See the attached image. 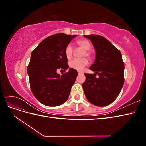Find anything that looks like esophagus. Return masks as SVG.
I'll use <instances>...</instances> for the list:
<instances>
[{
    "mask_svg": "<svg viewBox=\"0 0 146 146\" xmlns=\"http://www.w3.org/2000/svg\"><path fill=\"white\" fill-rule=\"evenodd\" d=\"M83 73L82 72H78V75H81V74H82Z\"/></svg>",
    "mask_w": 146,
    "mask_h": 146,
    "instance_id": "1",
    "label": "esophagus"
}]
</instances>
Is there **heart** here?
<instances>
[{
	"instance_id": "heart-1",
	"label": "heart",
	"mask_w": 146,
	"mask_h": 146,
	"mask_svg": "<svg viewBox=\"0 0 146 146\" xmlns=\"http://www.w3.org/2000/svg\"><path fill=\"white\" fill-rule=\"evenodd\" d=\"M76 44L78 47H80L82 49L85 50L82 55V57L86 56L88 58H91L92 54L89 51V50H90V48H91V45L89 41L84 39H79V40H77L76 41ZM72 47L70 44H68L66 47L64 49V55L66 56V58L68 60L71 59L72 57ZM88 63H88V60L85 58L81 59H74L70 61L69 66L74 69L78 70V71H82L86 66H88Z\"/></svg>"
}]
</instances>
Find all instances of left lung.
<instances>
[{"mask_svg":"<svg viewBox=\"0 0 146 146\" xmlns=\"http://www.w3.org/2000/svg\"><path fill=\"white\" fill-rule=\"evenodd\" d=\"M96 50V60L90 69L95 74H84V92L90 103L99 107L111 104L117 98L124 83V63L121 52L104 37L84 35ZM98 74L99 78L95 76Z\"/></svg>","mask_w":146,"mask_h":146,"instance_id":"8db88e82","label":"left lung"}]
</instances>
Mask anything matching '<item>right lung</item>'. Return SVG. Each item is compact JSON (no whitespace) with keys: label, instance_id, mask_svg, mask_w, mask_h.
Listing matches in <instances>:
<instances>
[{"label":"right lung","instance_id":"add662e5","mask_svg":"<svg viewBox=\"0 0 146 146\" xmlns=\"http://www.w3.org/2000/svg\"><path fill=\"white\" fill-rule=\"evenodd\" d=\"M64 33L52 35L41 41L32 51L27 66L30 89L34 96L46 106L55 107L68 100L78 75L76 69L60 76L57 69L69 68L64 49L76 37Z\"/></svg>","mask_w":146,"mask_h":146}]
</instances>
